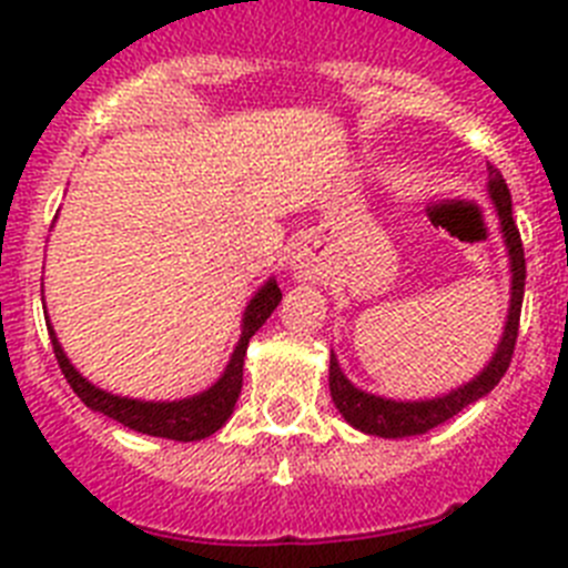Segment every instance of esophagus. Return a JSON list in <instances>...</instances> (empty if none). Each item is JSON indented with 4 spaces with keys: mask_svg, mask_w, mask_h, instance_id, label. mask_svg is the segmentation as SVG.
<instances>
[{
    "mask_svg": "<svg viewBox=\"0 0 568 568\" xmlns=\"http://www.w3.org/2000/svg\"><path fill=\"white\" fill-rule=\"evenodd\" d=\"M290 270H293V275L298 281H313V278H318L321 270H324V264H321L318 253L304 244V247H298L293 255H290Z\"/></svg>",
    "mask_w": 568,
    "mask_h": 568,
    "instance_id": "1",
    "label": "esophagus"
}]
</instances>
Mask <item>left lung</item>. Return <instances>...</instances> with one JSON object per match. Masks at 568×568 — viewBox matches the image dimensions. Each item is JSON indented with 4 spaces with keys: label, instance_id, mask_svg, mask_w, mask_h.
Segmentation results:
<instances>
[{
    "label": "left lung",
    "instance_id": "left-lung-1",
    "mask_svg": "<svg viewBox=\"0 0 568 568\" xmlns=\"http://www.w3.org/2000/svg\"><path fill=\"white\" fill-rule=\"evenodd\" d=\"M489 170L486 179V195H489L491 210L498 215V230L504 239L506 258H509V310H506L504 335H500L498 346L491 358L486 361L475 378L466 384L455 386L449 393L433 395V398H386V395L366 393L361 386L346 378L341 369L335 353H329V395H333L335 409L341 418L349 426H355L364 435H378V438H413V435H424L435 429L438 424L449 420L466 409L469 404L489 395L504 373L509 369L511 349H515V338H518V321H520V304H524V281H526V261L524 247H520V233L511 222V195L506 187L504 175L498 170Z\"/></svg>",
    "mask_w": 568,
    "mask_h": 568
}]
</instances>
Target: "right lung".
<instances>
[{
    "instance_id": "right-lung-1",
    "label": "right lung",
    "mask_w": 568,
    "mask_h": 568,
    "mask_svg": "<svg viewBox=\"0 0 568 568\" xmlns=\"http://www.w3.org/2000/svg\"><path fill=\"white\" fill-rule=\"evenodd\" d=\"M281 304V290L275 284V278L270 275L264 284L253 293V298L247 301L244 315H241V335L233 346V355H230L224 373L202 389V393L187 395V398L175 400H142V398H128V395H115L102 389V386L90 384L77 366L70 364L68 353L62 349L57 338V329L50 327L48 333L53 341V353H57L59 369L64 373L68 384L73 386V393L82 398L84 406H90L93 413H102L108 418L119 420L128 429H135L142 435H153V438H170V440H202L210 438L213 433H219L227 418L233 415L235 400L241 395V384H244V355H247V344L255 333L261 329V324L273 315V310Z\"/></svg>"
}]
</instances>
